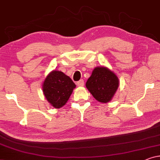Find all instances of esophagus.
<instances>
[{
	"instance_id": "esophagus-1",
	"label": "esophagus",
	"mask_w": 160,
	"mask_h": 160,
	"mask_svg": "<svg viewBox=\"0 0 160 160\" xmlns=\"http://www.w3.org/2000/svg\"><path fill=\"white\" fill-rule=\"evenodd\" d=\"M84 84V80L83 79H81L80 81H78L77 82V85L78 87H83Z\"/></svg>"
}]
</instances>
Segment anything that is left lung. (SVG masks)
<instances>
[{
	"mask_svg": "<svg viewBox=\"0 0 160 160\" xmlns=\"http://www.w3.org/2000/svg\"><path fill=\"white\" fill-rule=\"evenodd\" d=\"M119 78L106 67H97L86 83L92 95L100 102L111 101L119 87Z\"/></svg>",
	"mask_w": 160,
	"mask_h": 160,
	"instance_id": "obj_1",
	"label": "left lung"
}]
</instances>
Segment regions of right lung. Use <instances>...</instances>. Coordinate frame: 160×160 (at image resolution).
I'll use <instances>...</instances> for the list:
<instances>
[{"instance_id":"1","label":"right lung","mask_w":160,"mask_h":160,"mask_svg":"<svg viewBox=\"0 0 160 160\" xmlns=\"http://www.w3.org/2000/svg\"><path fill=\"white\" fill-rule=\"evenodd\" d=\"M76 87L71 78L62 71H52L43 83V92L48 102L55 108L65 106Z\"/></svg>"}]
</instances>
